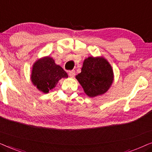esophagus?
<instances>
[{"label": "esophagus", "instance_id": "esophagus-1", "mask_svg": "<svg viewBox=\"0 0 152 152\" xmlns=\"http://www.w3.org/2000/svg\"><path fill=\"white\" fill-rule=\"evenodd\" d=\"M68 75L70 77H74V76L75 75V70H70V71H68Z\"/></svg>", "mask_w": 152, "mask_h": 152}]
</instances>
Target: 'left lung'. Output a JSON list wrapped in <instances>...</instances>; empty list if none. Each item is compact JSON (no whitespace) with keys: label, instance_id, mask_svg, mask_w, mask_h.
<instances>
[{"label":"left lung","instance_id":"8db88e82","mask_svg":"<svg viewBox=\"0 0 152 152\" xmlns=\"http://www.w3.org/2000/svg\"><path fill=\"white\" fill-rule=\"evenodd\" d=\"M76 79L89 97H95L107 92L113 80L112 68L104 58L90 57L84 60L82 72Z\"/></svg>","mask_w":152,"mask_h":152}]
</instances>
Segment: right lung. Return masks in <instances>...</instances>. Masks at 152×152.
I'll use <instances>...</instances> for the list:
<instances>
[{"label": "right lung", "instance_id": "right-lung-1", "mask_svg": "<svg viewBox=\"0 0 152 152\" xmlns=\"http://www.w3.org/2000/svg\"><path fill=\"white\" fill-rule=\"evenodd\" d=\"M64 77H68L67 73L50 57L43 58L33 66L32 82L39 91L45 93L55 88L60 79Z\"/></svg>", "mask_w": 152, "mask_h": 152}]
</instances>
